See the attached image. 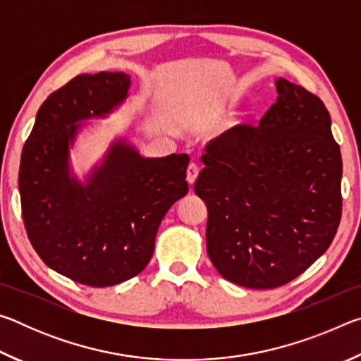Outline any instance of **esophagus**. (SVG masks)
I'll return each mask as SVG.
<instances>
[{"label":"esophagus","mask_w":361,"mask_h":361,"mask_svg":"<svg viewBox=\"0 0 361 361\" xmlns=\"http://www.w3.org/2000/svg\"><path fill=\"white\" fill-rule=\"evenodd\" d=\"M197 176H199V167H197V164L191 162V164H189V166H188V170H186V180H188L189 185H194L195 180H197Z\"/></svg>","instance_id":"1"}]
</instances>
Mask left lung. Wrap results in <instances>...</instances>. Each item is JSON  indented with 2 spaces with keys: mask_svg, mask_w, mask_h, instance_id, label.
I'll return each instance as SVG.
<instances>
[{
  "mask_svg": "<svg viewBox=\"0 0 361 361\" xmlns=\"http://www.w3.org/2000/svg\"><path fill=\"white\" fill-rule=\"evenodd\" d=\"M259 127L240 126L207 145L194 191L209 210L207 253L232 283L291 282L338 231L342 159L319 97L283 78Z\"/></svg>",
  "mask_w": 361,
  "mask_h": 361,
  "instance_id": "left-lung-1",
  "label": "left lung"
}]
</instances>
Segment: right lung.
Masks as SVG:
<instances>
[{"label":"right lung","instance_id":"1","mask_svg":"<svg viewBox=\"0 0 361 361\" xmlns=\"http://www.w3.org/2000/svg\"><path fill=\"white\" fill-rule=\"evenodd\" d=\"M130 85L126 73L73 78L38 109L20 157L30 242L49 267L89 286L138 276L162 218L188 192V154L145 157L127 137L109 143L84 181L73 170L70 149L79 132L124 105Z\"/></svg>","mask_w":361,"mask_h":361}]
</instances>
